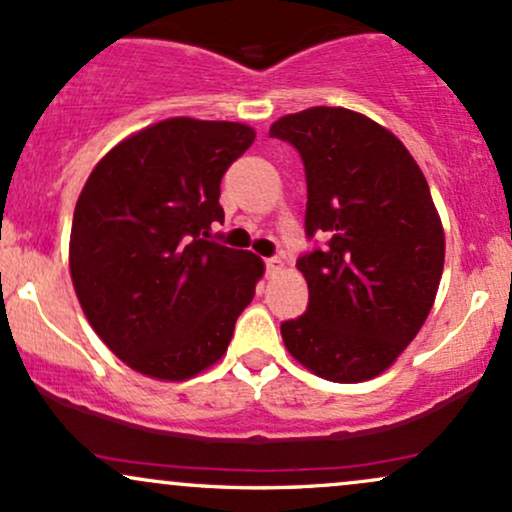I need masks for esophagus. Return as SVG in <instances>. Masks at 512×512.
I'll use <instances>...</instances> for the list:
<instances>
[{
	"label": "esophagus",
	"mask_w": 512,
	"mask_h": 512,
	"mask_svg": "<svg viewBox=\"0 0 512 512\" xmlns=\"http://www.w3.org/2000/svg\"><path fill=\"white\" fill-rule=\"evenodd\" d=\"M264 264H267V274H276L284 269V260L281 257H269V260H264Z\"/></svg>",
	"instance_id": "esophagus-1"
}]
</instances>
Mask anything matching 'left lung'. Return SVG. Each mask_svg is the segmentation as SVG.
Segmentation results:
<instances>
[{
	"label": "left lung",
	"instance_id": "8db88e82",
	"mask_svg": "<svg viewBox=\"0 0 512 512\" xmlns=\"http://www.w3.org/2000/svg\"><path fill=\"white\" fill-rule=\"evenodd\" d=\"M269 137L303 158L305 233L325 250L296 262L308 310L281 325L286 349L332 383H363L424 327L445 262V233L419 163L390 129L349 108L284 115Z\"/></svg>",
	"mask_w": 512,
	"mask_h": 512
}]
</instances>
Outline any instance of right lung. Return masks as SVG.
<instances>
[{"instance_id":"obj_1","label":"right lung","mask_w":512,"mask_h":512,"mask_svg":"<svg viewBox=\"0 0 512 512\" xmlns=\"http://www.w3.org/2000/svg\"><path fill=\"white\" fill-rule=\"evenodd\" d=\"M255 142L243 122L168 117L105 154L76 199L69 274L103 344L146 378L182 383L226 354L264 262L207 240L221 178Z\"/></svg>"}]
</instances>
